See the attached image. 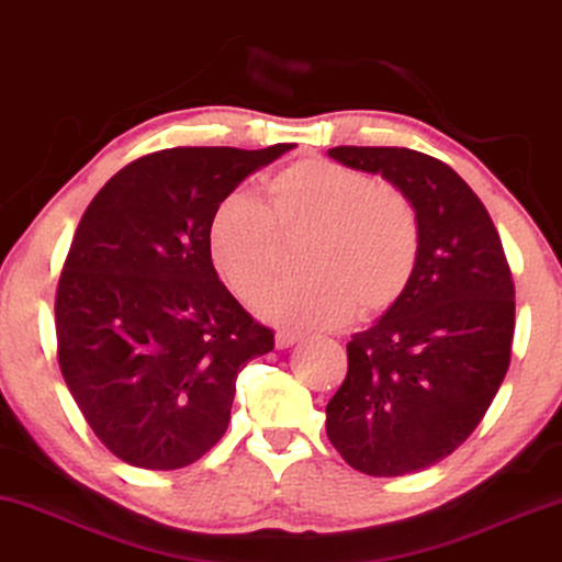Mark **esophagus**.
<instances>
[{
	"label": "esophagus",
	"mask_w": 562,
	"mask_h": 562,
	"mask_svg": "<svg viewBox=\"0 0 562 562\" xmlns=\"http://www.w3.org/2000/svg\"><path fill=\"white\" fill-rule=\"evenodd\" d=\"M299 337L301 335H299V331H294V329H279V331H276V347L286 349L291 345H296Z\"/></svg>",
	"instance_id": "esophagus-1"
}]
</instances>
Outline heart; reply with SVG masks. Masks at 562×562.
Returning <instances> with one entry per match:
<instances>
[{"instance_id":"b5f03b06","label":"heart","mask_w":562,"mask_h":562,"mask_svg":"<svg viewBox=\"0 0 562 562\" xmlns=\"http://www.w3.org/2000/svg\"><path fill=\"white\" fill-rule=\"evenodd\" d=\"M258 205L246 194L217 202L207 223V254L235 296L256 304L279 271V238L308 235L299 268L308 279L276 289L266 319L296 329L345 324L355 308L380 314L405 294L420 254L413 202L360 169L301 159L263 184Z\"/></svg>"}]
</instances>
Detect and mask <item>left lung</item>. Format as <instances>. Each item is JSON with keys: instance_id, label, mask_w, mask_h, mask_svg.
<instances>
[{"instance_id": "1", "label": "left lung", "mask_w": 562, "mask_h": 562, "mask_svg": "<svg viewBox=\"0 0 562 562\" xmlns=\"http://www.w3.org/2000/svg\"><path fill=\"white\" fill-rule=\"evenodd\" d=\"M327 154L387 180L420 223L405 294L349 339L327 436L362 474H413L457 451L497 395L515 335V283L490 213L449 165L401 146Z\"/></svg>"}]
</instances>
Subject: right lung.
Segmentation results:
<instances>
[{
	"label": "right lung",
	"mask_w": 562,
	"mask_h": 562,
	"mask_svg": "<svg viewBox=\"0 0 562 562\" xmlns=\"http://www.w3.org/2000/svg\"><path fill=\"white\" fill-rule=\"evenodd\" d=\"M294 149L180 146L103 184L65 258L55 331L70 395L105 449L169 471L221 441L248 360L273 349L207 254V223L248 175Z\"/></svg>",
	"instance_id": "add662e5"
}]
</instances>
